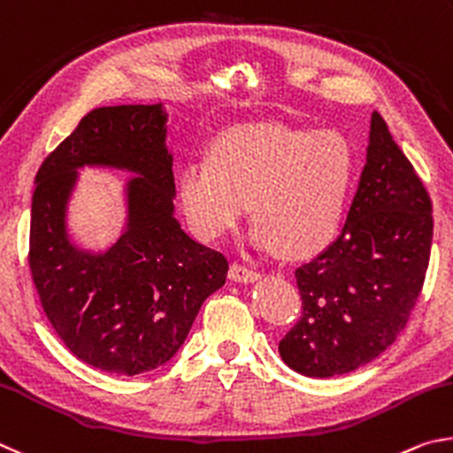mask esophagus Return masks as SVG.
<instances>
[{
	"instance_id": "esophagus-1",
	"label": "esophagus",
	"mask_w": 453,
	"mask_h": 453,
	"mask_svg": "<svg viewBox=\"0 0 453 453\" xmlns=\"http://www.w3.org/2000/svg\"><path fill=\"white\" fill-rule=\"evenodd\" d=\"M258 273L252 271L247 265H241V263H233L231 266V279L234 282H255L258 280Z\"/></svg>"
}]
</instances>
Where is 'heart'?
Returning <instances> with one entry per match:
<instances>
[{
	"instance_id": "1",
	"label": "heart",
	"mask_w": 453,
	"mask_h": 453,
	"mask_svg": "<svg viewBox=\"0 0 453 453\" xmlns=\"http://www.w3.org/2000/svg\"><path fill=\"white\" fill-rule=\"evenodd\" d=\"M356 180L358 153L346 134L242 123L180 166L177 206L196 239L214 242L239 225L249 201L252 244L304 258L338 236Z\"/></svg>"
}]
</instances>
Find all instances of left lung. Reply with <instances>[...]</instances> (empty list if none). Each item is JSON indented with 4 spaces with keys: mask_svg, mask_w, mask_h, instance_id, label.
Listing matches in <instances>:
<instances>
[{
    "mask_svg": "<svg viewBox=\"0 0 453 453\" xmlns=\"http://www.w3.org/2000/svg\"><path fill=\"white\" fill-rule=\"evenodd\" d=\"M432 234L430 195L374 111L342 234L295 273L303 314L280 340L282 360L303 376L330 378L378 358L422 292Z\"/></svg>",
    "mask_w": 453,
    "mask_h": 453,
    "instance_id": "8db88e82",
    "label": "left lung"
}]
</instances>
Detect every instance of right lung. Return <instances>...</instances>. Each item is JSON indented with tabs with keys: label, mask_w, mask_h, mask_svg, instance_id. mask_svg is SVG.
Here are the masks:
<instances>
[{
	"label": "right lung",
	"mask_w": 453,
	"mask_h": 453,
	"mask_svg": "<svg viewBox=\"0 0 453 453\" xmlns=\"http://www.w3.org/2000/svg\"><path fill=\"white\" fill-rule=\"evenodd\" d=\"M165 137L161 103L93 109L35 177L29 268L43 312L79 360L119 376L169 362L228 273L226 258L173 217ZM85 164L138 174L127 183L126 231L105 253L79 250L66 234V203Z\"/></svg>",
	"instance_id": "obj_1"
}]
</instances>
